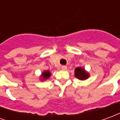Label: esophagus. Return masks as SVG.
<instances>
[{
    "mask_svg": "<svg viewBox=\"0 0 120 120\" xmlns=\"http://www.w3.org/2000/svg\"><path fill=\"white\" fill-rule=\"evenodd\" d=\"M62 69L63 70H66L67 69V66L66 65H62Z\"/></svg>",
    "mask_w": 120,
    "mask_h": 120,
    "instance_id": "1",
    "label": "esophagus"
}]
</instances>
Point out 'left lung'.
<instances>
[{"mask_svg":"<svg viewBox=\"0 0 120 120\" xmlns=\"http://www.w3.org/2000/svg\"><path fill=\"white\" fill-rule=\"evenodd\" d=\"M75 76L76 78H77L81 80H86L89 77V75L88 73H87L84 68H82L80 67L76 68L75 69Z\"/></svg>","mask_w":120,"mask_h":120,"instance_id":"8db88e82","label":"left lung"}]
</instances>
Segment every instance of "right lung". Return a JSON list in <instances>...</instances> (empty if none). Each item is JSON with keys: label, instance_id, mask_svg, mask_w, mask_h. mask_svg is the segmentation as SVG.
<instances>
[{"label": "right lung", "instance_id": "obj_1", "mask_svg": "<svg viewBox=\"0 0 120 120\" xmlns=\"http://www.w3.org/2000/svg\"><path fill=\"white\" fill-rule=\"evenodd\" d=\"M42 80H47L51 76V73L49 71H45L44 72L42 73Z\"/></svg>", "mask_w": 120, "mask_h": 120}]
</instances>
